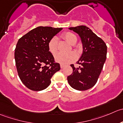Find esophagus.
<instances>
[{"mask_svg":"<svg viewBox=\"0 0 123 123\" xmlns=\"http://www.w3.org/2000/svg\"><path fill=\"white\" fill-rule=\"evenodd\" d=\"M60 68H61L62 69V68H64V65H63V64H60Z\"/></svg>","mask_w":123,"mask_h":123,"instance_id":"1","label":"esophagus"}]
</instances>
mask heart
<instances>
[{"label": "heart", "instance_id": "b5f03b06", "mask_svg": "<svg viewBox=\"0 0 123 123\" xmlns=\"http://www.w3.org/2000/svg\"><path fill=\"white\" fill-rule=\"evenodd\" d=\"M62 37L64 40L72 45L75 44L77 41V37L73 33L68 31L62 35ZM49 51L53 55H55L58 51V39L57 37H54L49 41L48 45ZM76 55L75 53H59L57 54L55 56V60L56 62L63 64H66L70 62L74 61L76 59Z\"/></svg>", "mask_w": 123, "mask_h": 123}]
</instances>
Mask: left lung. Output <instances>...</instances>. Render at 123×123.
Listing matches in <instances>:
<instances>
[{
  "instance_id": "obj_1",
  "label": "left lung",
  "mask_w": 123,
  "mask_h": 123,
  "mask_svg": "<svg viewBox=\"0 0 123 123\" xmlns=\"http://www.w3.org/2000/svg\"><path fill=\"white\" fill-rule=\"evenodd\" d=\"M69 29L80 36L83 52L77 62V64L81 66L75 68L74 64H70L73 72L68 76V81L74 89L87 90L98 81L106 59V45L88 27L79 25Z\"/></svg>"
}]
</instances>
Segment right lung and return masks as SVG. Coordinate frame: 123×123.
I'll use <instances>...</instances> for the list:
<instances>
[{"mask_svg": "<svg viewBox=\"0 0 123 123\" xmlns=\"http://www.w3.org/2000/svg\"><path fill=\"white\" fill-rule=\"evenodd\" d=\"M62 28L39 26L19 39L15 49L18 74L25 87L33 91L45 89L51 78L60 69L49 51V41Z\"/></svg>", "mask_w": 123, "mask_h": 123, "instance_id": "add662e5", "label": "right lung"}]
</instances>
